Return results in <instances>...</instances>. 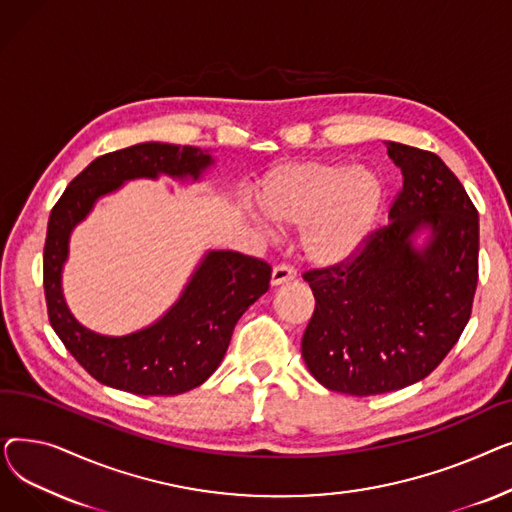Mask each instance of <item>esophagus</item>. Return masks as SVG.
I'll return each instance as SVG.
<instances>
[{
    "mask_svg": "<svg viewBox=\"0 0 512 512\" xmlns=\"http://www.w3.org/2000/svg\"><path fill=\"white\" fill-rule=\"evenodd\" d=\"M294 278H297V272H294L292 267H288V265H276L274 270H272V286H280V284L292 282Z\"/></svg>",
    "mask_w": 512,
    "mask_h": 512,
    "instance_id": "34e87169",
    "label": "esophagus"
}]
</instances>
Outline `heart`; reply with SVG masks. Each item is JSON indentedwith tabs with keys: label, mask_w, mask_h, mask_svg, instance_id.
Masks as SVG:
<instances>
[{
	"label": "heart",
	"mask_w": 512,
	"mask_h": 512,
	"mask_svg": "<svg viewBox=\"0 0 512 512\" xmlns=\"http://www.w3.org/2000/svg\"><path fill=\"white\" fill-rule=\"evenodd\" d=\"M259 203L274 224L299 226V245L311 263L340 265L369 242L384 205V184L371 170L342 161H294L261 178ZM253 218L272 232L259 213Z\"/></svg>",
	"instance_id": "1"
}]
</instances>
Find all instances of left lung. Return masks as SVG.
Listing matches in <instances>:
<instances>
[{"label": "left lung", "instance_id": "1", "mask_svg": "<svg viewBox=\"0 0 512 512\" xmlns=\"http://www.w3.org/2000/svg\"><path fill=\"white\" fill-rule=\"evenodd\" d=\"M386 149L402 174L390 224L353 263L305 276L315 297L305 365L351 396L427 378L463 334L477 288L479 220L463 184L436 153L394 141Z\"/></svg>", "mask_w": 512, "mask_h": 512}]
</instances>
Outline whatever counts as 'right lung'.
<instances>
[{
    "label": "right lung",
    "mask_w": 512,
    "mask_h": 512,
    "mask_svg": "<svg viewBox=\"0 0 512 512\" xmlns=\"http://www.w3.org/2000/svg\"><path fill=\"white\" fill-rule=\"evenodd\" d=\"M215 166L209 149L139 143L97 157L51 209L43 280L51 328L97 382L139 396H172L201 386L220 367L236 321L270 288L272 267L234 251H207L178 299L153 324L124 336L99 334L72 315L64 265L74 228L97 201L130 180L199 182Z\"/></svg>",
    "instance_id": "1"
}]
</instances>
